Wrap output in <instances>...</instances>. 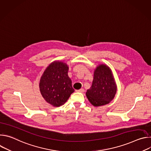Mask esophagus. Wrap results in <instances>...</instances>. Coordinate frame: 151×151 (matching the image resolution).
<instances>
[{"instance_id":"1","label":"esophagus","mask_w":151,"mask_h":151,"mask_svg":"<svg viewBox=\"0 0 151 151\" xmlns=\"http://www.w3.org/2000/svg\"><path fill=\"white\" fill-rule=\"evenodd\" d=\"M84 91H85V90H84L83 88H81V89H80V90H76V92H79V93H82L84 92Z\"/></svg>"}]
</instances>
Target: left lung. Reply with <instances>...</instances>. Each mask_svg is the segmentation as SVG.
Here are the masks:
<instances>
[{
    "instance_id": "left-lung-1",
    "label": "left lung",
    "mask_w": 151,
    "mask_h": 151,
    "mask_svg": "<svg viewBox=\"0 0 151 151\" xmlns=\"http://www.w3.org/2000/svg\"><path fill=\"white\" fill-rule=\"evenodd\" d=\"M116 90L111 69L105 64H100L95 69L92 85L86 96L93 106H101L114 99Z\"/></svg>"
}]
</instances>
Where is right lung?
Instances as JSON below:
<instances>
[{
	"instance_id": "1",
	"label": "right lung",
	"mask_w": 151,
	"mask_h": 151,
	"mask_svg": "<svg viewBox=\"0 0 151 151\" xmlns=\"http://www.w3.org/2000/svg\"><path fill=\"white\" fill-rule=\"evenodd\" d=\"M68 70L65 63L55 61L50 64L40 78V93L45 101L53 106L64 104L75 91Z\"/></svg>"
}]
</instances>
